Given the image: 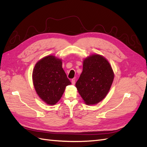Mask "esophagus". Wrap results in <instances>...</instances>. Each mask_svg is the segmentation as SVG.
I'll return each instance as SVG.
<instances>
[{"mask_svg": "<svg viewBox=\"0 0 147 147\" xmlns=\"http://www.w3.org/2000/svg\"><path fill=\"white\" fill-rule=\"evenodd\" d=\"M71 83L73 85H74L75 83H76V79L75 78H73L72 80H71Z\"/></svg>", "mask_w": 147, "mask_h": 147, "instance_id": "34e87169", "label": "esophagus"}]
</instances>
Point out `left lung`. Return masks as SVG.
I'll return each mask as SVG.
<instances>
[{
	"instance_id": "left-lung-1",
	"label": "left lung",
	"mask_w": 147,
	"mask_h": 147,
	"mask_svg": "<svg viewBox=\"0 0 147 147\" xmlns=\"http://www.w3.org/2000/svg\"><path fill=\"white\" fill-rule=\"evenodd\" d=\"M114 77L107 60L99 54H93L84 60L83 71L76 86L86 105H95L105 98Z\"/></svg>"
}]
</instances>
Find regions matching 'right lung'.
<instances>
[{"mask_svg": "<svg viewBox=\"0 0 147 147\" xmlns=\"http://www.w3.org/2000/svg\"><path fill=\"white\" fill-rule=\"evenodd\" d=\"M62 65L61 59L47 56L36 63L32 71L35 90L47 104L55 105L61 99L66 86L71 84Z\"/></svg>", "mask_w": 147, "mask_h": 147, "instance_id": "add662e5", "label": "right lung"}]
</instances>
